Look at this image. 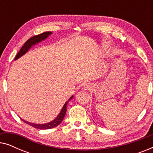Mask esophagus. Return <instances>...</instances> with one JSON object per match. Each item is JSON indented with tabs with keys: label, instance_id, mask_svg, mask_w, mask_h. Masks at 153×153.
Wrapping results in <instances>:
<instances>
[{
	"label": "esophagus",
	"instance_id": "34e87169",
	"mask_svg": "<svg viewBox=\"0 0 153 153\" xmlns=\"http://www.w3.org/2000/svg\"><path fill=\"white\" fill-rule=\"evenodd\" d=\"M83 88L84 90H86V91H89V90H91L93 88V85L90 83H86L83 85Z\"/></svg>",
	"mask_w": 153,
	"mask_h": 153
}]
</instances>
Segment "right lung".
I'll return each instance as SVG.
<instances>
[{
    "instance_id": "1",
    "label": "right lung",
    "mask_w": 153,
    "mask_h": 153,
    "mask_svg": "<svg viewBox=\"0 0 153 153\" xmlns=\"http://www.w3.org/2000/svg\"><path fill=\"white\" fill-rule=\"evenodd\" d=\"M50 34H51V32H45V33H42V34L35 35V36H33L32 37H30V39H28V40H27L26 42L24 43V45H23V47L21 48L20 51L18 52L17 54H16L14 60L18 59L19 58L21 57V56H22L24 54L26 53V52L28 51V49H30V48L32 47L33 45H35V44H37V43L39 42L44 40V39L47 38V37L49 36ZM72 97H73V96H72V97L70 98V100H69L68 101L64 104L63 107H62V110L60 111V114H58V116L56 117V118L54 119L53 121H51V122H50L49 123H46V124L39 125V124H34V123L27 122V121L23 120V119H22V120L24 121V123H26V124L30 125V126H32L37 129H49L53 128V127L58 126V125L62 122V120H63L64 117H65V114H66L67 104L68 103L69 101H70L71 99H72Z\"/></svg>"
}]
</instances>
